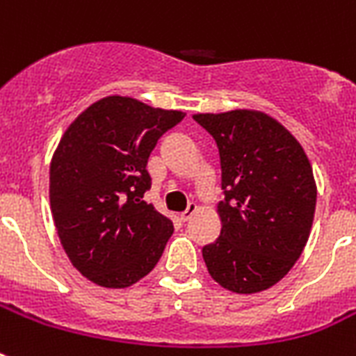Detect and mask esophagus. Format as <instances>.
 I'll return each mask as SVG.
<instances>
[{
    "instance_id": "34e87169",
    "label": "esophagus",
    "mask_w": 356,
    "mask_h": 356,
    "mask_svg": "<svg viewBox=\"0 0 356 356\" xmlns=\"http://www.w3.org/2000/svg\"><path fill=\"white\" fill-rule=\"evenodd\" d=\"M195 211H197V205H195V203H190L188 209L179 214V220H181V222H188L190 218L195 214Z\"/></svg>"
}]
</instances>
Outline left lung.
I'll return each instance as SVG.
<instances>
[{"label":"left lung","instance_id":"1","mask_svg":"<svg viewBox=\"0 0 356 356\" xmlns=\"http://www.w3.org/2000/svg\"><path fill=\"white\" fill-rule=\"evenodd\" d=\"M220 151L222 231L203 248L207 270L236 293L268 290L292 270L309 240L316 183L303 147L260 111L195 114Z\"/></svg>","mask_w":356,"mask_h":356}]
</instances>
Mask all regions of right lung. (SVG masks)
Instances as JSON below:
<instances>
[{"instance_id":"add662e5","label":"right lung","mask_w":356,"mask_h":356,"mask_svg":"<svg viewBox=\"0 0 356 356\" xmlns=\"http://www.w3.org/2000/svg\"><path fill=\"white\" fill-rule=\"evenodd\" d=\"M181 111L108 96L66 129L49 166L51 214L77 270L105 288H127L149 273L173 233L172 220L145 203V166Z\"/></svg>"}]
</instances>
